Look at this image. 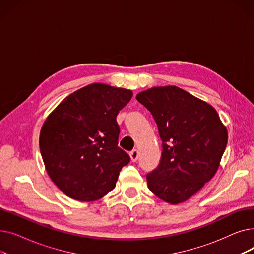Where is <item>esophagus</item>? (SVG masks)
<instances>
[{
	"mask_svg": "<svg viewBox=\"0 0 254 254\" xmlns=\"http://www.w3.org/2000/svg\"><path fill=\"white\" fill-rule=\"evenodd\" d=\"M129 156H130V161L131 162H137L138 161V157H139V152L135 149L132 150L130 153H129Z\"/></svg>",
	"mask_w": 254,
	"mask_h": 254,
	"instance_id": "1",
	"label": "esophagus"
}]
</instances>
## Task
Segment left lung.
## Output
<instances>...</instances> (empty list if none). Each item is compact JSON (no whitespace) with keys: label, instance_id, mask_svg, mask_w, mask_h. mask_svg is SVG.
I'll return each instance as SVG.
<instances>
[{"label":"left lung","instance_id":"1","mask_svg":"<svg viewBox=\"0 0 254 254\" xmlns=\"http://www.w3.org/2000/svg\"><path fill=\"white\" fill-rule=\"evenodd\" d=\"M163 141L158 167L147 174L151 192L176 205L188 201L215 175L228 144V129L211 105L174 85L139 92Z\"/></svg>","mask_w":254,"mask_h":254}]
</instances>
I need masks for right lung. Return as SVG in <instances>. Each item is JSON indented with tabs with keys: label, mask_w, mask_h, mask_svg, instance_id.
I'll use <instances>...</instances> for the list:
<instances>
[{
	"label": "right lung",
	"mask_w": 254,
	"mask_h": 254,
	"mask_svg": "<svg viewBox=\"0 0 254 254\" xmlns=\"http://www.w3.org/2000/svg\"><path fill=\"white\" fill-rule=\"evenodd\" d=\"M129 89L92 83L64 99L43 124L39 145L45 169L71 198L96 201L116 185L128 154L118 144V112Z\"/></svg>",
	"instance_id": "obj_1"
}]
</instances>
